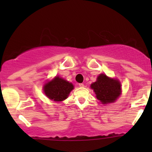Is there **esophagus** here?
Wrapping results in <instances>:
<instances>
[{
    "label": "esophagus",
    "mask_w": 152,
    "mask_h": 152,
    "mask_svg": "<svg viewBox=\"0 0 152 152\" xmlns=\"http://www.w3.org/2000/svg\"><path fill=\"white\" fill-rule=\"evenodd\" d=\"M78 86L82 88V87H84V84H83V83H79V84H78Z\"/></svg>",
    "instance_id": "1"
}]
</instances>
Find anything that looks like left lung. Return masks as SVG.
<instances>
[{
	"label": "left lung",
	"mask_w": 152,
	"mask_h": 152,
	"mask_svg": "<svg viewBox=\"0 0 152 152\" xmlns=\"http://www.w3.org/2000/svg\"><path fill=\"white\" fill-rule=\"evenodd\" d=\"M96 98L106 104L114 102L121 94V84L118 80L110 78L105 74L99 75L97 81L91 85Z\"/></svg>",
	"instance_id": "left-lung-1"
}]
</instances>
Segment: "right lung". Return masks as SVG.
Here are the masks:
<instances>
[{"instance_id": "right-lung-1", "label": "right lung", "mask_w": 152, "mask_h": 152, "mask_svg": "<svg viewBox=\"0 0 152 152\" xmlns=\"http://www.w3.org/2000/svg\"><path fill=\"white\" fill-rule=\"evenodd\" d=\"M43 88L45 94L50 99L61 102L67 98L74 86L72 83L56 76L53 81L48 82Z\"/></svg>"}]
</instances>
